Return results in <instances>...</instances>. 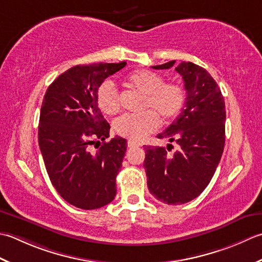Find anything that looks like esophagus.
<instances>
[{
  "label": "esophagus",
  "mask_w": 262,
  "mask_h": 262,
  "mask_svg": "<svg viewBox=\"0 0 262 262\" xmlns=\"http://www.w3.org/2000/svg\"><path fill=\"white\" fill-rule=\"evenodd\" d=\"M127 147H129V148H137V147H141V145H140V143L129 141V142H127Z\"/></svg>",
  "instance_id": "1"
}]
</instances>
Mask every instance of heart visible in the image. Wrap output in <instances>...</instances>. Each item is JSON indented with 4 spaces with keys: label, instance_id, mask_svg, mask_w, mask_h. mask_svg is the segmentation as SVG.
Instances as JSON below:
<instances>
[{
    "label": "heart",
    "instance_id": "obj_1",
    "mask_svg": "<svg viewBox=\"0 0 262 262\" xmlns=\"http://www.w3.org/2000/svg\"><path fill=\"white\" fill-rule=\"evenodd\" d=\"M133 88L145 94L143 107L150 108L141 114H126L114 122V130L120 137L131 141H141L159 126V117L169 122L178 116L185 104V89L179 82H164L158 73L138 71L127 79ZM97 105L106 115H114L120 111L119 93L114 83L105 80L97 89Z\"/></svg>",
    "mask_w": 262,
    "mask_h": 262
}]
</instances>
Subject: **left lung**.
I'll return each mask as SVG.
<instances>
[{"label":"left lung","mask_w":262,"mask_h":262,"mask_svg":"<svg viewBox=\"0 0 262 262\" xmlns=\"http://www.w3.org/2000/svg\"><path fill=\"white\" fill-rule=\"evenodd\" d=\"M175 61L151 67L170 69ZM175 71L182 76L186 90L181 114L157 138L175 142L173 146L145 148L143 167L147 185L157 200L182 205L196 198L209 184L222 158L225 145V101L220 87L204 68L181 62Z\"/></svg>","instance_id":"1"}]
</instances>
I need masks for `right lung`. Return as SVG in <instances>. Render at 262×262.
Returning a JSON list of instances; mask_svg holds the SVG:
<instances>
[{
  "label": "right lung",
  "mask_w": 262,
  "mask_h": 262,
  "mask_svg": "<svg viewBox=\"0 0 262 262\" xmlns=\"http://www.w3.org/2000/svg\"><path fill=\"white\" fill-rule=\"evenodd\" d=\"M125 66L73 67L50 84L42 99L38 143L47 174L58 194L80 209L104 207L116 194V175L127 145L120 137L106 140L111 126L96 97L100 83Z\"/></svg>",
  "instance_id": "obj_1"
}]
</instances>
